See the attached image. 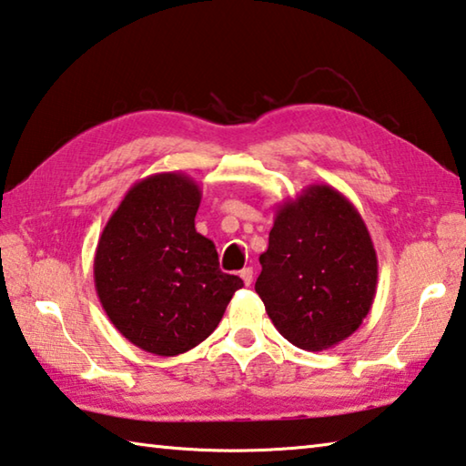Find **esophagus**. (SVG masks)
Masks as SVG:
<instances>
[{
    "label": "esophagus",
    "mask_w": 466,
    "mask_h": 466,
    "mask_svg": "<svg viewBox=\"0 0 466 466\" xmlns=\"http://www.w3.org/2000/svg\"><path fill=\"white\" fill-rule=\"evenodd\" d=\"M239 276H241V280H243V284H246V287H249V284L254 282V270H251V268H243Z\"/></svg>",
    "instance_id": "34e87169"
}]
</instances>
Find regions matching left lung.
Instances as JSON below:
<instances>
[{
  "instance_id": "1",
  "label": "left lung",
  "mask_w": 466,
  "mask_h": 466,
  "mask_svg": "<svg viewBox=\"0 0 466 466\" xmlns=\"http://www.w3.org/2000/svg\"><path fill=\"white\" fill-rule=\"evenodd\" d=\"M256 292L280 336L321 352L360 328L377 295L379 259L360 212L328 184L276 208Z\"/></svg>"
}]
</instances>
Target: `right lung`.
Here are the masks:
<instances>
[{
  "label": "right lung",
  "mask_w": 466,
  "mask_h": 466,
  "mask_svg": "<svg viewBox=\"0 0 466 466\" xmlns=\"http://www.w3.org/2000/svg\"><path fill=\"white\" fill-rule=\"evenodd\" d=\"M200 186L182 171L130 187L106 223L94 282L106 315L130 344L184 354L217 329L239 276L218 268L217 248L194 227Z\"/></svg>",
  "instance_id": "add662e5"
}]
</instances>
